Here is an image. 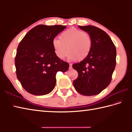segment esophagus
Returning a JSON list of instances; mask_svg holds the SVG:
<instances>
[{
    "label": "esophagus",
    "mask_w": 132,
    "mask_h": 132,
    "mask_svg": "<svg viewBox=\"0 0 132 132\" xmlns=\"http://www.w3.org/2000/svg\"><path fill=\"white\" fill-rule=\"evenodd\" d=\"M72 68V64H69V69H71Z\"/></svg>",
    "instance_id": "34e87169"
}]
</instances>
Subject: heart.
<instances>
[{
  "mask_svg": "<svg viewBox=\"0 0 132 132\" xmlns=\"http://www.w3.org/2000/svg\"><path fill=\"white\" fill-rule=\"evenodd\" d=\"M59 39H54L52 47L55 55L60 59L65 58L68 51L71 60H82L87 58L92 49V41L90 35L81 29L71 28L63 32ZM68 50H67V48Z\"/></svg>",
  "mask_w": 132,
  "mask_h": 132,
  "instance_id": "heart-1",
  "label": "heart"
}]
</instances>
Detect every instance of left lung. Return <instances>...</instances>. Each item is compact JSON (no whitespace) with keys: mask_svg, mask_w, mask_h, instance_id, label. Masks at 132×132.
I'll return each instance as SVG.
<instances>
[{"mask_svg":"<svg viewBox=\"0 0 132 132\" xmlns=\"http://www.w3.org/2000/svg\"><path fill=\"white\" fill-rule=\"evenodd\" d=\"M79 27L90 35L92 45L88 57L72 65L78 72L73 86L82 95H96L111 82L116 64V49L111 37L102 29L93 26Z\"/></svg>","mask_w":132,"mask_h":132,"instance_id":"8db88e82","label":"left lung"}]
</instances>
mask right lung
Returning <instances> with one entry per match:
<instances>
[{"mask_svg":"<svg viewBox=\"0 0 132 132\" xmlns=\"http://www.w3.org/2000/svg\"><path fill=\"white\" fill-rule=\"evenodd\" d=\"M65 28L38 25L21 40L15 64L18 79L27 92L37 96L50 93L55 88L57 72L68 69L69 64L56 56L52 47L55 37Z\"/></svg>","mask_w":132,"mask_h":132,"instance_id":"right-lung-1","label":"right lung"}]
</instances>
